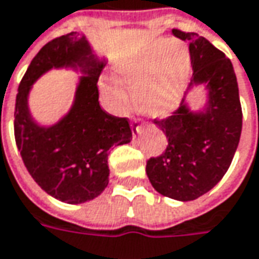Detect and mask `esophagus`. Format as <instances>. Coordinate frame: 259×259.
<instances>
[{"label": "esophagus", "instance_id": "34e87169", "mask_svg": "<svg viewBox=\"0 0 259 259\" xmlns=\"http://www.w3.org/2000/svg\"><path fill=\"white\" fill-rule=\"evenodd\" d=\"M131 125L134 126L137 133H140V131H141V126H140V124H138V119H137V118H133V122H131Z\"/></svg>", "mask_w": 259, "mask_h": 259}]
</instances>
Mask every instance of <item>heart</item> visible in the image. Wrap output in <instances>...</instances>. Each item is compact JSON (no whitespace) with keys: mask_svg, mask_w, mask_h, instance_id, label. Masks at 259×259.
I'll list each match as a JSON object with an SVG mask.
<instances>
[{"mask_svg":"<svg viewBox=\"0 0 259 259\" xmlns=\"http://www.w3.org/2000/svg\"><path fill=\"white\" fill-rule=\"evenodd\" d=\"M119 75L131 86V98L138 111L163 118L182 102L190 76V55L183 43L161 40L135 62L121 67ZM105 86L114 108H125L126 99L121 82L111 77Z\"/></svg>","mask_w":259,"mask_h":259,"instance_id":"obj_1","label":"heart"}]
</instances>
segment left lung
<instances>
[{
  "instance_id": "8db88e82",
  "label": "left lung",
  "mask_w": 259,
  "mask_h": 259,
  "mask_svg": "<svg viewBox=\"0 0 259 259\" xmlns=\"http://www.w3.org/2000/svg\"><path fill=\"white\" fill-rule=\"evenodd\" d=\"M171 33L189 43L190 86L204 83L209 105L204 114H193L183 99L168 116L153 119L168 144L147 160L145 171L158 193L187 202L207 193L228 171L241 138L242 108L234 66L224 52L196 33Z\"/></svg>"
}]
</instances>
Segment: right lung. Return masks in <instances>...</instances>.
<instances>
[{
  "instance_id": "1",
  "label": "right lung",
  "mask_w": 259,
  "mask_h": 259,
  "mask_svg": "<svg viewBox=\"0 0 259 259\" xmlns=\"http://www.w3.org/2000/svg\"><path fill=\"white\" fill-rule=\"evenodd\" d=\"M77 63L90 75L81 79L74 108L59 124L41 128L26 109L29 86L52 67ZM104 70L76 31L56 37L34 56L15 98L14 137L30 176L46 193L65 203L92 200L109 183L108 150L133 138L128 118L108 114L99 105L98 79Z\"/></svg>"
}]
</instances>
